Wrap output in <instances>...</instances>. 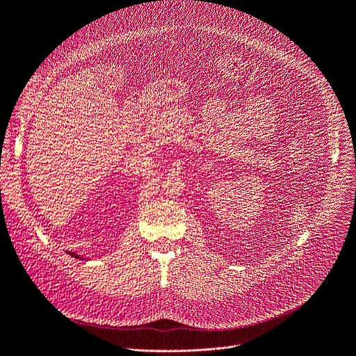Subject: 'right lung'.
I'll return each mask as SVG.
<instances>
[{"label":"right lung","mask_w":356,"mask_h":356,"mask_svg":"<svg viewBox=\"0 0 356 356\" xmlns=\"http://www.w3.org/2000/svg\"><path fill=\"white\" fill-rule=\"evenodd\" d=\"M71 256H74V257H76V259H80V256L79 254H74V253H70Z\"/></svg>","instance_id":"obj_1"}]
</instances>
